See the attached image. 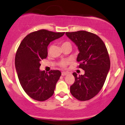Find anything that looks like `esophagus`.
Here are the masks:
<instances>
[{"label": "esophagus", "mask_w": 125, "mask_h": 125, "mask_svg": "<svg viewBox=\"0 0 125 125\" xmlns=\"http://www.w3.org/2000/svg\"><path fill=\"white\" fill-rule=\"evenodd\" d=\"M67 74H68V73L66 72H62V76H66Z\"/></svg>", "instance_id": "obj_1"}]
</instances>
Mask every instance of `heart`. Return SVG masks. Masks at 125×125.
<instances>
[{
  "instance_id": "obj_1",
  "label": "heart",
  "mask_w": 125,
  "mask_h": 125,
  "mask_svg": "<svg viewBox=\"0 0 125 125\" xmlns=\"http://www.w3.org/2000/svg\"><path fill=\"white\" fill-rule=\"evenodd\" d=\"M71 44L67 42H66L63 43L62 46H63V45H65V44ZM68 63H69V61H67V60H63V61H61V62L59 63V64L61 65V66L63 67H66V66L67 64H68Z\"/></svg>"
}]
</instances>
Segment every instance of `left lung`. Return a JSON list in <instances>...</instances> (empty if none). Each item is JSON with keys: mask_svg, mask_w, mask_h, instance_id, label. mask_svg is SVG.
<instances>
[{"mask_svg": "<svg viewBox=\"0 0 125 125\" xmlns=\"http://www.w3.org/2000/svg\"><path fill=\"white\" fill-rule=\"evenodd\" d=\"M66 35L77 46L79 67L84 74L77 75L71 86V94L81 101L95 96L102 88L110 67V59L106 46L98 36L84 31L66 32Z\"/></svg>", "mask_w": 125, "mask_h": 125, "instance_id": "obj_1", "label": "left lung"}]
</instances>
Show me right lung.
I'll list each match as a JSON object with an SVG mask.
<instances>
[{"mask_svg": "<svg viewBox=\"0 0 125 125\" xmlns=\"http://www.w3.org/2000/svg\"><path fill=\"white\" fill-rule=\"evenodd\" d=\"M64 34L40 30L27 35L19 46L15 56L16 71L22 88L33 99L44 101L53 94L61 72L51 71L47 73L41 71L40 62L46 58L50 43Z\"/></svg>", "mask_w": 125, "mask_h": 125, "instance_id": "add662e5", "label": "right lung"}]
</instances>
